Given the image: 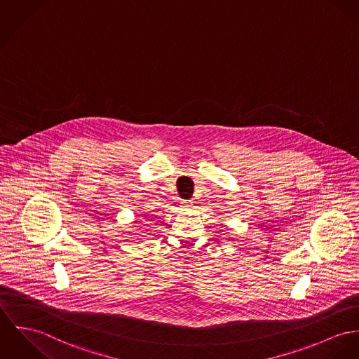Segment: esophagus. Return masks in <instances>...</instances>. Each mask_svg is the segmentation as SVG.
Listing matches in <instances>:
<instances>
[{"label":"esophagus","mask_w":359,"mask_h":359,"mask_svg":"<svg viewBox=\"0 0 359 359\" xmlns=\"http://www.w3.org/2000/svg\"><path fill=\"white\" fill-rule=\"evenodd\" d=\"M183 208H184L186 210H191V208H193V202H191V201H186V202H183Z\"/></svg>","instance_id":"1"}]
</instances>
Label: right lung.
<instances>
[{
    "label": "right lung",
    "mask_w": 359,
    "mask_h": 359,
    "mask_svg": "<svg viewBox=\"0 0 359 359\" xmlns=\"http://www.w3.org/2000/svg\"><path fill=\"white\" fill-rule=\"evenodd\" d=\"M134 222H135V224H139V221H134ZM135 226H138V225H135ZM139 226H140V225H139Z\"/></svg>",
    "instance_id": "obj_1"
}]
</instances>
